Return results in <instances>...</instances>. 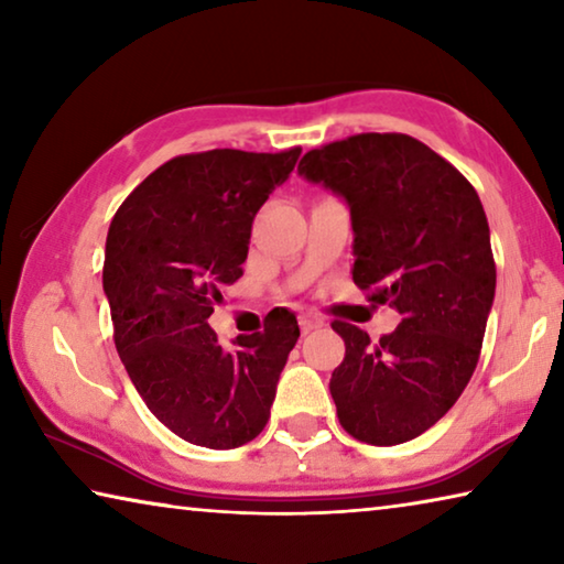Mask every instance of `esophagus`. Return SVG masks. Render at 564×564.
Listing matches in <instances>:
<instances>
[{
  "label": "esophagus",
  "instance_id": "1",
  "mask_svg": "<svg viewBox=\"0 0 564 564\" xmlns=\"http://www.w3.org/2000/svg\"><path fill=\"white\" fill-rule=\"evenodd\" d=\"M299 323H301V330L308 333V330H313V328H321V326H323V318L313 316V313H303V316L299 318Z\"/></svg>",
  "mask_w": 564,
  "mask_h": 564
}]
</instances>
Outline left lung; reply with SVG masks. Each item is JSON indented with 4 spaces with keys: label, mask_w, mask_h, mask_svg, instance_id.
<instances>
[{
    "label": "left lung",
    "mask_w": 564,
    "mask_h": 564,
    "mask_svg": "<svg viewBox=\"0 0 564 564\" xmlns=\"http://www.w3.org/2000/svg\"><path fill=\"white\" fill-rule=\"evenodd\" d=\"M299 171L346 198L352 283L400 313L376 343L346 321L330 395L343 431L368 445L423 435L470 383L495 299L480 196L460 171L408 133H356L311 149Z\"/></svg>",
    "instance_id": "1"
}]
</instances>
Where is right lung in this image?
<instances>
[{"mask_svg": "<svg viewBox=\"0 0 564 564\" xmlns=\"http://www.w3.org/2000/svg\"><path fill=\"white\" fill-rule=\"evenodd\" d=\"M299 156L301 147L174 156L111 218L104 293L113 343L147 408L191 445L231 451L271 417L299 321L281 311L226 350L208 318L243 275L253 216Z\"/></svg>", "mask_w": 564, "mask_h": 564, "instance_id": "1", "label": "right lung"}]
</instances>
